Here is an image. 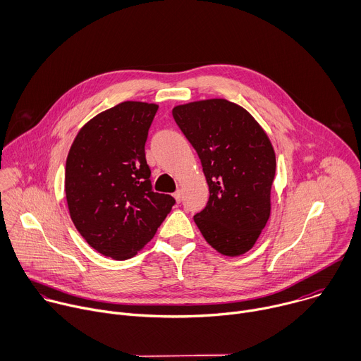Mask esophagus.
<instances>
[{"instance_id":"1","label":"esophagus","mask_w":361,"mask_h":361,"mask_svg":"<svg viewBox=\"0 0 361 361\" xmlns=\"http://www.w3.org/2000/svg\"><path fill=\"white\" fill-rule=\"evenodd\" d=\"M173 197L176 199V202H180V200H182V190L178 189V190L173 193Z\"/></svg>"}]
</instances>
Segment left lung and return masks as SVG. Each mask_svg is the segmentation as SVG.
<instances>
[{"label": "left lung", "mask_w": 361, "mask_h": 361, "mask_svg": "<svg viewBox=\"0 0 361 361\" xmlns=\"http://www.w3.org/2000/svg\"><path fill=\"white\" fill-rule=\"evenodd\" d=\"M172 115L209 185L207 204L193 216L196 226L225 256L249 252L270 216L276 155L269 136L245 108L221 98L178 105Z\"/></svg>", "instance_id": "1"}]
</instances>
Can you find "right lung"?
Returning <instances> with one entry per match:
<instances>
[{
    "label": "right lung",
    "mask_w": 361,
    "mask_h": 361,
    "mask_svg": "<svg viewBox=\"0 0 361 361\" xmlns=\"http://www.w3.org/2000/svg\"><path fill=\"white\" fill-rule=\"evenodd\" d=\"M157 104L126 101L88 121L65 166L71 219L91 247L115 260L133 257L155 236L175 199L152 190L145 158Z\"/></svg>",
    "instance_id": "1"
}]
</instances>
